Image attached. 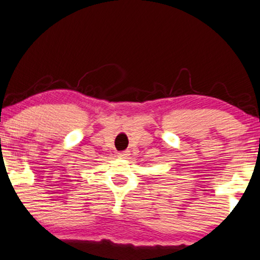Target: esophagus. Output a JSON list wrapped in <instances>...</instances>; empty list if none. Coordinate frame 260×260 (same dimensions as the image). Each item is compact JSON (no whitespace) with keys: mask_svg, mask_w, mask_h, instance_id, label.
Returning a JSON list of instances; mask_svg holds the SVG:
<instances>
[{"mask_svg":"<svg viewBox=\"0 0 260 260\" xmlns=\"http://www.w3.org/2000/svg\"><path fill=\"white\" fill-rule=\"evenodd\" d=\"M128 156H129L128 151H122V152H119V154H117V157H120V158H127Z\"/></svg>","mask_w":260,"mask_h":260,"instance_id":"34e87169","label":"esophagus"}]
</instances>
